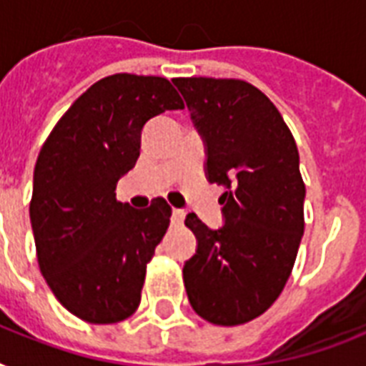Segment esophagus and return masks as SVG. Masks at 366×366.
<instances>
[{
	"label": "esophagus",
	"mask_w": 366,
	"mask_h": 366,
	"mask_svg": "<svg viewBox=\"0 0 366 366\" xmlns=\"http://www.w3.org/2000/svg\"><path fill=\"white\" fill-rule=\"evenodd\" d=\"M171 222L174 224V226H180V224L184 222V211H180V209H174L171 214Z\"/></svg>",
	"instance_id": "1"
}]
</instances>
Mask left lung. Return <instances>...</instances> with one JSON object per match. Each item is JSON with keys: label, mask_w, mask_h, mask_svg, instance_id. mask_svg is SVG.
Returning <instances> with one entry per match:
<instances>
[{"label": "left lung", "mask_w": 366, "mask_h": 366, "mask_svg": "<svg viewBox=\"0 0 366 366\" xmlns=\"http://www.w3.org/2000/svg\"><path fill=\"white\" fill-rule=\"evenodd\" d=\"M174 85L205 144L207 180L224 188V226L186 217L197 249L184 262V287L197 315L234 327L266 312L295 266L306 197L298 148L272 100L250 83L178 77Z\"/></svg>", "instance_id": "1"}]
</instances>
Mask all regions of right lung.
I'll use <instances>...</instances> for the list:
<instances>
[{
  "label": "right lung",
  "mask_w": 366,
  "mask_h": 366,
  "mask_svg": "<svg viewBox=\"0 0 366 366\" xmlns=\"http://www.w3.org/2000/svg\"><path fill=\"white\" fill-rule=\"evenodd\" d=\"M182 108L165 77H104L68 108L37 155L30 222L39 269L56 300L87 323H119L140 304L171 207L157 197L132 209L116 199V186L137 163L144 125Z\"/></svg>",
  "instance_id": "1"
}]
</instances>
